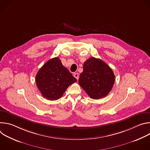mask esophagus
Here are the masks:
<instances>
[{
  "label": "esophagus",
  "instance_id": "obj_1",
  "mask_svg": "<svg viewBox=\"0 0 150 150\" xmlns=\"http://www.w3.org/2000/svg\"><path fill=\"white\" fill-rule=\"evenodd\" d=\"M74 76L75 78H76V79H79V74H78V73H75V74H74Z\"/></svg>",
  "mask_w": 150,
  "mask_h": 150
}]
</instances>
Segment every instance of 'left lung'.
Here are the masks:
<instances>
[{
    "label": "left lung",
    "mask_w": 150,
    "mask_h": 150,
    "mask_svg": "<svg viewBox=\"0 0 150 150\" xmlns=\"http://www.w3.org/2000/svg\"><path fill=\"white\" fill-rule=\"evenodd\" d=\"M115 81L112 69L101 59L92 57L84 62L78 82L90 98L100 99L109 94Z\"/></svg>",
    "instance_id": "1"
}]
</instances>
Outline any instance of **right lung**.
Returning <instances> with one entry per match:
<instances>
[{
  "mask_svg": "<svg viewBox=\"0 0 150 150\" xmlns=\"http://www.w3.org/2000/svg\"><path fill=\"white\" fill-rule=\"evenodd\" d=\"M76 81L58 57L48 60L35 76L36 85L42 96L49 100L61 98L69 85Z\"/></svg>",
  "mask_w": 150,
  "mask_h": 150,
  "instance_id": "right-lung-1",
  "label": "right lung"
}]
</instances>
